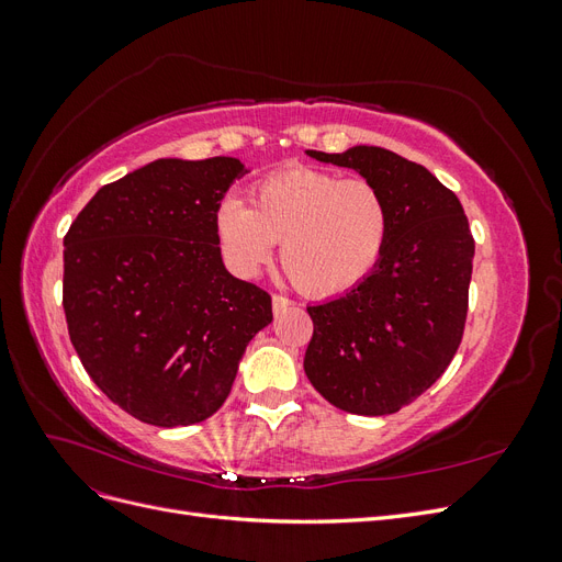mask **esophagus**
<instances>
[{
    "label": "esophagus",
    "instance_id": "34e87169",
    "mask_svg": "<svg viewBox=\"0 0 562 562\" xmlns=\"http://www.w3.org/2000/svg\"><path fill=\"white\" fill-rule=\"evenodd\" d=\"M293 300H288L285 295H274L271 297V310H274V314L279 316V314H283L288 307H293Z\"/></svg>",
    "mask_w": 562,
    "mask_h": 562
}]
</instances>
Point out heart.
Wrapping results in <instances>:
<instances>
[{
	"mask_svg": "<svg viewBox=\"0 0 562 562\" xmlns=\"http://www.w3.org/2000/svg\"><path fill=\"white\" fill-rule=\"evenodd\" d=\"M250 203L227 196L215 211L223 258L246 279L281 244V265L300 291L330 297L366 281L389 244V201L366 178L288 166L255 184Z\"/></svg>",
	"mask_w": 562,
	"mask_h": 562,
	"instance_id": "b5f03b06",
	"label": "heart"
}]
</instances>
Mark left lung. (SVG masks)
<instances>
[{"label":"left lung","instance_id":"1","mask_svg":"<svg viewBox=\"0 0 562 562\" xmlns=\"http://www.w3.org/2000/svg\"><path fill=\"white\" fill-rule=\"evenodd\" d=\"M384 192L391 234L380 265L351 291L307 307L314 335L304 372L318 394L353 415H391L422 396L450 366L464 335L473 236L462 203L427 168L384 147L342 155Z\"/></svg>","mask_w":562,"mask_h":562}]
</instances>
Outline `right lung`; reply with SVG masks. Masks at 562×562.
I'll return each instance as SVG.
<instances>
[{
	"label": "right lung",
	"mask_w": 562,
	"mask_h": 562,
	"mask_svg": "<svg viewBox=\"0 0 562 562\" xmlns=\"http://www.w3.org/2000/svg\"><path fill=\"white\" fill-rule=\"evenodd\" d=\"M239 159H157L100 187L65 234L63 310L89 378L155 427L209 419L229 396L271 297L232 277L215 234Z\"/></svg>",
	"instance_id": "right-lung-1"
}]
</instances>
